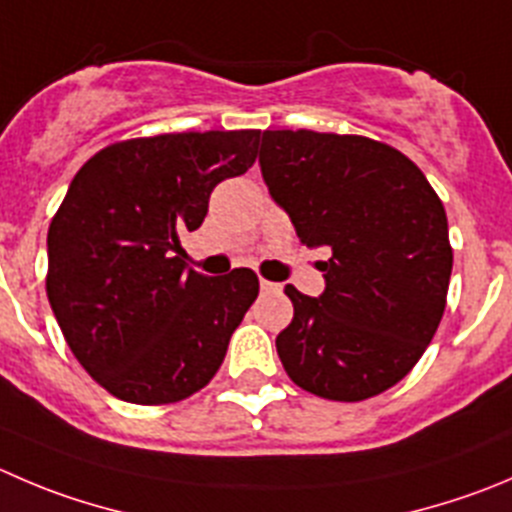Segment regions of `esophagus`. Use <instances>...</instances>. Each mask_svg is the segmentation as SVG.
Returning <instances> with one entry per match:
<instances>
[{
	"label": "esophagus",
	"instance_id": "1",
	"mask_svg": "<svg viewBox=\"0 0 512 512\" xmlns=\"http://www.w3.org/2000/svg\"><path fill=\"white\" fill-rule=\"evenodd\" d=\"M261 291H279V284H271V281H266V279H261Z\"/></svg>",
	"mask_w": 512,
	"mask_h": 512
}]
</instances>
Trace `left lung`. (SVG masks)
<instances>
[{"label": "left lung", "mask_w": 512, "mask_h": 512, "mask_svg": "<svg viewBox=\"0 0 512 512\" xmlns=\"http://www.w3.org/2000/svg\"><path fill=\"white\" fill-rule=\"evenodd\" d=\"M271 198L304 246L324 248V291L286 286L294 319L276 337L306 392L359 402L405 377L445 311L452 248L442 201L407 155L362 135L266 130Z\"/></svg>", "instance_id": "8db88e82"}]
</instances>
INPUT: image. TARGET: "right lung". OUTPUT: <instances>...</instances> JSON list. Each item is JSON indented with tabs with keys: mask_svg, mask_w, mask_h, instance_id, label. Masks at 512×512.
<instances>
[{
	"mask_svg": "<svg viewBox=\"0 0 512 512\" xmlns=\"http://www.w3.org/2000/svg\"><path fill=\"white\" fill-rule=\"evenodd\" d=\"M259 130L115 143L72 178L47 233V299L77 362L133 405L206 387L259 296L251 269L203 276L180 261L213 188L256 160Z\"/></svg>",
	"mask_w": 512,
	"mask_h": 512,
	"instance_id": "1",
	"label": "right lung"
}]
</instances>
